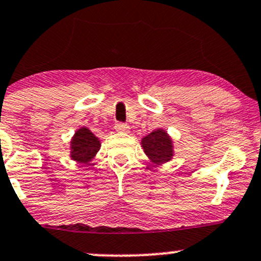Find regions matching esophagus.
I'll list each match as a JSON object with an SVG mask.
<instances>
[{
  "label": "esophagus",
  "instance_id": "obj_1",
  "mask_svg": "<svg viewBox=\"0 0 261 261\" xmlns=\"http://www.w3.org/2000/svg\"><path fill=\"white\" fill-rule=\"evenodd\" d=\"M115 130L119 131V133H130V127H128V125H126V123H122V122H119L115 125Z\"/></svg>",
  "mask_w": 261,
  "mask_h": 261
}]
</instances>
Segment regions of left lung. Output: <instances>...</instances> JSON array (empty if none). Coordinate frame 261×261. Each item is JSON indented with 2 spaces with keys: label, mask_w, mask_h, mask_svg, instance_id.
<instances>
[{
  "label": "left lung",
  "mask_w": 261,
  "mask_h": 261,
  "mask_svg": "<svg viewBox=\"0 0 261 261\" xmlns=\"http://www.w3.org/2000/svg\"><path fill=\"white\" fill-rule=\"evenodd\" d=\"M145 155L155 165L166 164L174 159V140L166 130L159 127L140 141Z\"/></svg>",
  "instance_id": "1"
}]
</instances>
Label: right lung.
Returning <instances> with one entry per match:
<instances>
[{
	"label": "right lung",
	"mask_w": 261,
	"mask_h": 261,
	"mask_svg": "<svg viewBox=\"0 0 261 261\" xmlns=\"http://www.w3.org/2000/svg\"><path fill=\"white\" fill-rule=\"evenodd\" d=\"M100 149L101 142L97 136L90 130V127L81 126L70 140V159L87 166L94 160Z\"/></svg>",
	"instance_id": "add662e5"
}]
</instances>
